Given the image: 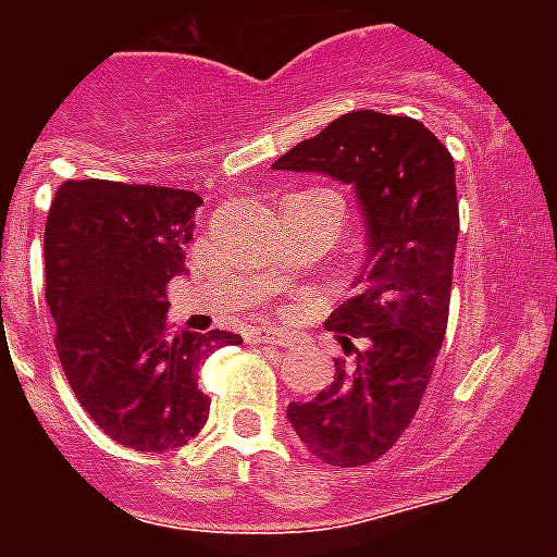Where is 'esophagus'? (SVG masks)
<instances>
[{
	"instance_id": "34e87169",
	"label": "esophagus",
	"mask_w": 557,
	"mask_h": 557,
	"mask_svg": "<svg viewBox=\"0 0 557 557\" xmlns=\"http://www.w3.org/2000/svg\"><path fill=\"white\" fill-rule=\"evenodd\" d=\"M286 335L274 330H253L248 332V344H271V347H286Z\"/></svg>"
}]
</instances>
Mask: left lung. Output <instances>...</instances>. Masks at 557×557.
<instances>
[{"label": "left lung", "mask_w": 557, "mask_h": 557, "mask_svg": "<svg viewBox=\"0 0 557 557\" xmlns=\"http://www.w3.org/2000/svg\"><path fill=\"white\" fill-rule=\"evenodd\" d=\"M352 187L364 219L356 297L326 326L352 364L312 401L286 410L309 454L330 466H367L393 448L422 405L448 326L459 234L454 159L413 117L358 109L271 164ZM361 337L362 347H351Z\"/></svg>", "instance_id": "1"}]
</instances>
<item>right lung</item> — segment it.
<instances>
[{"mask_svg":"<svg viewBox=\"0 0 557 557\" xmlns=\"http://www.w3.org/2000/svg\"><path fill=\"white\" fill-rule=\"evenodd\" d=\"M201 196L107 178L63 182L46 222V304L83 410L135 450L182 448L208 422L196 384L234 332H170L164 288L185 274Z\"/></svg>","mask_w":557,"mask_h":557,"instance_id":"1","label":"right lung"}]
</instances>
